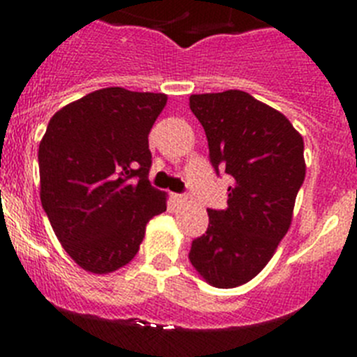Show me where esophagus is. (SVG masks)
I'll use <instances>...</instances> for the list:
<instances>
[{
	"instance_id": "esophagus-1",
	"label": "esophagus",
	"mask_w": 357,
	"mask_h": 357,
	"mask_svg": "<svg viewBox=\"0 0 357 357\" xmlns=\"http://www.w3.org/2000/svg\"><path fill=\"white\" fill-rule=\"evenodd\" d=\"M175 202L176 204H184V202H188V197L185 195H175Z\"/></svg>"
}]
</instances>
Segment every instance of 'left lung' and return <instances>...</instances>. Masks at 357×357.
<instances>
[{
  "mask_svg": "<svg viewBox=\"0 0 357 357\" xmlns=\"http://www.w3.org/2000/svg\"><path fill=\"white\" fill-rule=\"evenodd\" d=\"M214 172L234 178L225 209H207L206 234L189 261L209 284L236 288L266 266L291 225L304 184V139L284 114L243 91L193 94Z\"/></svg>",
  "mask_w": 357,
  "mask_h": 357,
  "instance_id": "obj_1",
  "label": "left lung"
}]
</instances>
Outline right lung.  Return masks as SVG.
<instances>
[{
    "mask_svg": "<svg viewBox=\"0 0 357 357\" xmlns=\"http://www.w3.org/2000/svg\"><path fill=\"white\" fill-rule=\"evenodd\" d=\"M166 94L94 91L50 119L39 144L40 202L56 238L87 272L135 257L166 195L148 181L150 134Z\"/></svg>",
    "mask_w": 357,
    "mask_h": 357,
    "instance_id": "obj_1",
    "label": "right lung"
}]
</instances>
